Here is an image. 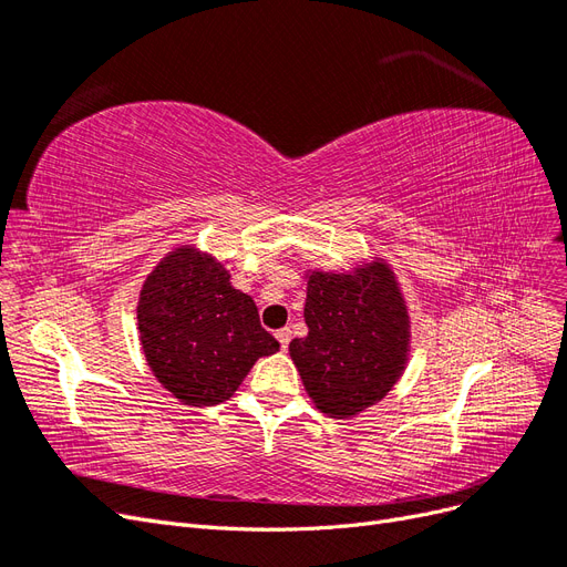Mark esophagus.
Here are the masks:
<instances>
[{
	"label": "esophagus",
	"mask_w": 567,
	"mask_h": 567,
	"mask_svg": "<svg viewBox=\"0 0 567 567\" xmlns=\"http://www.w3.org/2000/svg\"><path fill=\"white\" fill-rule=\"evenodd\" d=\"M277 340L281 342V350H286V348H288V342H290V329H281V331H277Z\"/></svg>",
	"instance_id": "obj_1"
}]
</instances>
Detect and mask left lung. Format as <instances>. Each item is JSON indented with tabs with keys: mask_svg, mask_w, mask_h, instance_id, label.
I'll use <instances>...</instances> for the list:
<instances>
[{
	"mask_svg": "<svg viewBox=\"0 0 567 567\" xmlns=\"http://www.w3.org/2000/svg\"><path fill=\"white\" fill-rule=\"evenodd\" d=\"M307 336L288 352L315 406L352 419L402 379L411 321L394 271L381 257L352 271L307 269Z\"/></svg>",
	"mask_w": 567,
	"mask_h": 567,
	"instance_id": "8db88e82",
	"label": "left lung"
}]
</instances>
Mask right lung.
Segmentation results:
<instances>
[{"mask_svg": "<svg viewBox=\"0 0 567 567\" xmlns=\"http://www.w3.org/2000/svg\"><path fill=\"white\" fill-rule=\"evenodd\" d=\"M229 279L215 255L177 246L142 286L136 329L146 364L182 404L229 400L257 359L279 350L252 298Z\"/></svg>", "mask_w": 567, "mask_h": 567, "instance_id": "1", "label": "right lung"}]
</instances>
